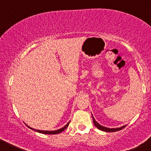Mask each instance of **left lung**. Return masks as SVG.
<instances>
[{
	"label": "left lung",
	"instance_id": "1",
	"mask_svg": "<svg viewBox=\"0 0 151 151\" xmlns=\"http://www.w3.org/2000/svg\"><path fill=\"white\" fill-rule=\"evenodd\" d=\"M92 119H93V122H94V125H95L99 129L101 130V131H104V132H114L119 131V130L123 129V128L126 126V125H124L120 127H117V128H108V127H104V126H102L101 124H99L98 122L95 120V119H94V117H93V115H92Z\"/></svg>",
	"mask_w": 151,
	"mask_h": 151
}]
</instances>
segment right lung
<instances>
[{"instance_id":"right-lung-1","label":"right lung","mask_w":151,"mask_h":151,"mask_svg":"<svg viewBox=\"0 0 151 151\" xmlns=\"http://www.w3.org/2000/svg\"><path fill=\"white\" fill-rule=\"evenodd\" d=\"M69 123H70V121L68 122V123H67V124H66V125L64 126V127H61V129H57V130H54V131H46V130H45H45L35 129H33V128H31V127H29V126H28L27 124H26V125H27V127H29V128H30V129L34 130V131H36V132H39V133L45 134H59V133L62 132L64 131V129H66V128L68 127V124H69Z\"/></svg>"}]
</instances>
